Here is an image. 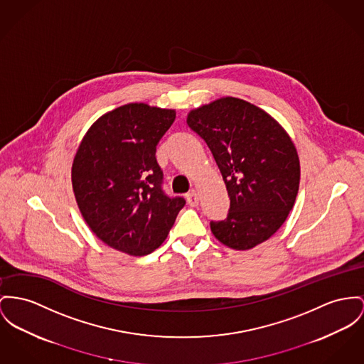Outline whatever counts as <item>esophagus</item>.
I'll use <instances>...</instances> for the list:
<instances>
[{
  "instance_id": "esophagus-1",
  "label": "esophagus",
  "mask_w": 364,
  "mask_h": 364,
  "mask_svg": "<svg viewBox=\"0 0 364 364\" xmlns=\"http://www.w3.org/2000/svg\"><path fill=\"white\" fill-rule=\"evenodd\" d=\"M186 198H188L189 205H192V207H196V205L198 204V193H197V191H194V189L186 194Z\"/></svg>"
}]
</instances>
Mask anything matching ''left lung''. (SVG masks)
Returning <instances> with one entry per match:
<instances>
[{"label":"left lung","instance_id":"8db88e82","mask_svg":"<svg viewBox=\"0 0 364 364\" xmlns=\"http://www.w3.org/2000/svg\"><path fill=\"white\" fill-rule=\"evenodd\" d=\"M186 122L210 147L230 197L226 219L211 222L214 236L239 251L267 242L289 217L299 188V159L287 131L233 97L191 110Z\"/></svg>","mask_w":364,"mask_h":364}]
</instances>
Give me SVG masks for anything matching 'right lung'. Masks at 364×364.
Listing matches in <instances>:
<instances>
[{
    "label": "right lung",
    "mask_w": 364,
    "mask_h": 364,
    "mask_svg": "<svg viewBox=\"0 0 364 364\" xmlns=\"http://www.w3.org/2000/svg\"><path fill=\"white\" fill-rule=\"evenodd\" d=\"M175 114L147 103L124 105L100 116L75 151L72 183L82 218L97 239L128 255L159 248L185 205L163 192L156 160Z\"/></svg>",
    "instance_id": "add662e5"
}]
</instances>
